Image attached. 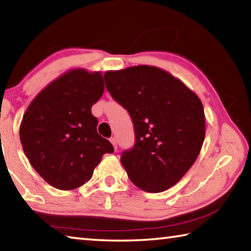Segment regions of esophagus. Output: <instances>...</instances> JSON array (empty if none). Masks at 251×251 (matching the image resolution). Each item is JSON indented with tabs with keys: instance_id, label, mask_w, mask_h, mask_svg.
I'll return each instance as SVG.
<instances>
[{
	"instance_id": "1",
	"label": "esophagus",
	"mask_w": 251,
	"mask_h": 251,
	"mask_svg": "<svg viewBox=\"0 0 251 251\" xmlns=\"http://www.w3.org/2000/svg\"><path fill=\"white\" fill-rule=\"evenodd\" d=\"M110 141V143L113 144V146H114V148H115V150H117V139L115 138V137H112L109 139Z\"/></svg>"
}]
</instances>
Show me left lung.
<instances>
[{
    "instance_id": "8db88e82",
    "label": "left lung",
    "mask_w": 251,
    "mask_h": 251,
    "mask_svg": "<svg viewBox=\"0 0 251 251\" xmlns=\"http://www.w3.org/2000/svg\"><path fill=\"white\" fill-rule=\"evenodd\" d=\"M104 79L134 124V146L121 156L131 182L147 193L164 192L177 184L197 159L205 139L199 97L155 66L108 71Z\"/></svg>"
}]
</instances>
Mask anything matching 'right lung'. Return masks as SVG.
Listing matches in <instances>:
<instances>
[{
  "label": "right lung",
  "mask_w": 251,
  "mask_h": 251,
  "mask_svg": "<svg viewBox=\"0 0 251 251\" xmlns=\"http://www.w3.org/2000/svg\"><path fill=\"white\" fill-rule=\"evenodd\" d=\"M104 93L100 72L72 70L42 91L20 126L23 151L50 186L72 190L91 179L101 156L114 147L97 133L92 106Z\"/></svg>",
  "instance_id": "add662e5"
}]
</instances>
